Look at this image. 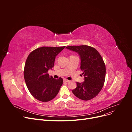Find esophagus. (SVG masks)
<instances>
[{"label":"esophagus","mask_w":132,"mask_h":132,"mask_svg":"<svg viewBox=\"0 0 132 132\" xmlns=\"http://www.w3.org/2000/svg\"><path fill=\"white\" fill-rule=\"evenodd\" d=\"M63 81H64V82H67L69 81V80H68V79H63Z\"/></svg>","instance_id":"1"}]
</instances>
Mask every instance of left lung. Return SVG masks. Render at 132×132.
<instances>
[{"mask_svg": "<svg viewBox=\"0 0 132 132\" xmlns=\"http://www.w3.org/2000/svg\"><path fill=\"white\" fill-rule=\"evenodd\" d=\"M66 48L78 53L80 57V69L84 81L77 82V87L72 90L74 95L82 100L94 98L101 90L105 82L106 66L101 55L89 46H71Z\"/></svg>", "mask_w": 132, "mask_h": 132, "instance_id": "left-lung-1", "label": "left lung"}]
</instances>
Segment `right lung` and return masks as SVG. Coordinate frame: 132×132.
<instances>
[{
    "instance_id": "add662e5",
    "label": "right lung",
    "mask_w": 132,
    "mask_h": 132,
    "mask_svg": "<svg viewBox=\"0 0 132 132\" xmlns=\"http://www.w3.org/2000/svg\"><path fill=\"white\" fill-rule=\"evenodd\" d=\"M65 47H39L27 57L23 70L25 81L31 94L39 101H50L59 93L63 79H54L48 71L52 69L55 57Z\"/></svg>"
}]
</instances>
